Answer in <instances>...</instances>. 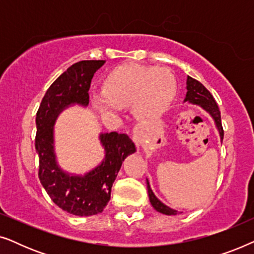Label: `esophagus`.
Here are the masks:
<instances>
[{
    "label": "esophagus",
    "instance_id": "esophagus-1",
    "mask_svg": "<svg viewBox=\"0 0 254 254\" xmlns=\"http://www.w3.org/2000/svg\"><path fill=\"white\" fill-rule=\"evenodd\" d=\"M143 130H142L141 127H135L133 129V141L137 145H140L143 141Z\"/></svg>",
    "mask_w": 254,
    "mask_h": 254
}]
</instances>
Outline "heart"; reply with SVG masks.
<instances>
[{
  "label": "heart",
  "instance_id": "heart-1",
  "mask_svg": "<svg viewBox=\"0 0 254 254\" xmlns=\"http://www.w3.org/2000/svg\"><path fill=\"white\" fill-rule=\"evenodd\" d=\"M176 90V78L168 69L125 64L106 76L102 93L91 95V103L107 117H116L120 109L131 106L138 119L149 121L169 109Z\"/></svg>",
  "mask_w": 254,
  "mask_h": 254
}]
</instances>
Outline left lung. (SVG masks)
<instances>
[{
  "label": "left lung",
  "mask_w": 254,
  "mask_h": 254,
  "mask_svg": "<svg viewBox=\"0 0 254 254\" xmlns=\"http://www.w3.org/2000/svg\"><path fill=\"white\" fill-rule=\"evenodd\" d=\"M186 96L185 99H184V103L192 104V105H196L202 109L204 112H207L211 117V119L214 120L215 127L220 134L221 141H223V128H222L221 124V112L218 110V106L213 96L210 95V92L204 88V86L201 84L200 82H197L196 79H194L190 76H187L186 81ZM147 189H148V195L149 200H150L151 206L155 208L156 210L159 211V213L165 214V215H177L179 214L178 210L172 209L162 202L161 200H158V197L155 195L154 192H152L150 184H149V180L147 179Z\"/></svg>",
  "instance_id": "left-lung-1"
}]
</instances>
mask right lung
<instances>
[{"label":"right lung","mask_w":254,"mask_h":254,"mask_svg":"<svg viewBox=\"0 0 254 254\" xmlns=\"http://www.w3.org/2000/svg\"><path fill=\"white\" fill-rule=\"evenodd\" d=\"M105 60H85L69 67L45 93L37 112L36 150L39 156V179L52 201L76 216L102 213L111 199V190L127 156L136 151L127 134L100 133L103 161L96 168L76 175L64 171L55 152L54 125L68 107L89 105V89L95 72Z\"/></svg>","instance_id":"1"}]
</instances>
